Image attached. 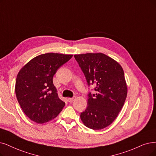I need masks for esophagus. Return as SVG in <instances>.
I'll use <instances>...</instances> for the list:
<instances>
[{
  "mask_svg": "<svg viewBox=\"0 0 156 156\" xmlns=\"http://www.w3.org/2000/svg\"><path fill=\"white\" fill-rule=\"evenodd\" d=\"M76 99V97H72V98H68V101L71 103V102H72L73 101H74Z\"/></svg>",
  "mask_w": 156,
  "mask_h": 156,
  "instance_id": "esophagus-1",
  "label": "esophagus"
}]
</instances>
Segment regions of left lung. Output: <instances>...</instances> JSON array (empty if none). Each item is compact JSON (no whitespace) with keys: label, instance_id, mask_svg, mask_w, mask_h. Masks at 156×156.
Returning a JSON list of instances; mask_svg holds the SVG:
<instances>
[{"label":"left lung","instance_id":"left-lung-1","mask_svg":"<svg viewBox=\"0 0 156 156\" xmlns=\"http://www.w3.org/2000/svg\"><path fill=\"white\" fill-rule=\"evenodd\" d=\"M88 85L95 86V93L88 95V106L80 113L84 126L93 130L109 126L123 106L127 86L121 65L102 53L74 55Z\"/></svg>","mask_w":156,"mask_h":156}]
</instances>
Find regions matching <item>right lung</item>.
Instances as JSON below:
<instances>
[{"mask_svg": "<svg viewBox=\"0 0 156 156\" xmlns=\"http://www.w3.org/2000/svg\"><path fill=\"white\" fill-rule=\"evenodd\" d=\"M73 56L70 54L47 53L38 55L18 72L15 93L23 113L38 123L49 122L64 108L53 84V76Z\"/></svg>", "mask_w": 156, "mask_h": 156, "instance_id": "right-lung-1", "label": "right lung"}]
</instances>
